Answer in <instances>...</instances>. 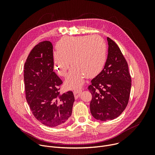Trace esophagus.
Returning <instances> with one entry per match:
<instances>
[{
    "label": "esophagus",
    "instance_id": "obj_1",
    "mask_svg": "<svg viewBox=\"0 0 155 155\" xmlns=\"http://www.w3.org/2000/svg\"><path fill=\"white\" fill-rule=\"evenodd\" d=\"M81 92V91L80 90H75L74 91V94L75 98L76 99L79 97V96H80Z\"/></svg>",
    "mask_w": 155,
    "mask_h": 155
}]
</instances>
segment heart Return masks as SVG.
Returning <instances> with one entry per match:
<instances>
[{"label": "heart", "instance_id": "1", "mask_svg": "<svg viewBox=\"0 0 155 155\" xmlns=\"http://www.w3.org/2000/svg\"><path fill=\"white\" fill-rule=\"evenodd\" d=\"M54 54V68L61 77L67 76L70 63L73 69L65 81L71 88L78 89L84 78L97 76L103 70L107 58V46L99 35L65 38L57 45Z\"/></svg>", "mask_w": 155, "mask_h": 155}]
</instances>
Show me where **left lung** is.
Segmentation results:
<instances>
[{
  "label": "left lung",
  "mask_w": 155,
  "mask_h": 155,
  "mask_svg": "<svg viewBox=\"0 0 155 155\" xmlns=\"http://www.w3.org/2000/svg\"><path fill=\"white\" fill-rule=\"evenodd\" d=\"M108 56L102 72L88 86L92 94L90 111L101 121L112 120L119 117L129 99L131 77L128 65L117 44L107 37Z\"/></svg>",
  "instance_id": "obj_1"
}]
</instances>
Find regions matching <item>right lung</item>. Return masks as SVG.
<instances>
[{
  "label": "right lung",
  "mask_w": 155,
  "mask_h": 155,
  "mask_svg": "<svg viewBox=\"0 0 155 155\" xmlns=\"http://www.w3.org/2000/svg\"><path fill=\"white\" fill-rule=\"evenodd\" d=\"M53 45L38 43L25 64L26 99L35 118L48 127L64 124L72 115L75 101L71 91L59 93L62 81L53 72Z\"/></svg>",
  "instance_id": "add662e5"
}]
</instances>
